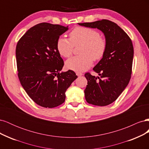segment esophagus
Returning <instances> with one entry per match:
<instances>
[{
    "instance_id": "obj_1",
    "label": "esophagus",
    "mask_w": 149,
    "mask_h": 149,
    "mask_svg": "<svg viewBox=\"0 0 149 149\" xmlns=\"http://www.w3.org/2000/svg\"><path fill=\"white\" fill-rule=\"evenodd\" d=\"M76 75H77L78 76H81L83 75V73H81V72H76Z\"/></svg>"
}]
</instances>
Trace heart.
I'll return each mask as SVG.
<instances>
[{"label":"heart","mask_w":149,"mask_h":149,"mask_svg":"<svg viewBox=\"0 0 149 149\" xmlns=\"http://www.w3.org/2000/svg\"><path fill=\"white\" fill-rule=\"evenodd\" d=\"M70 39L64 37L58 38L56 48L60 55L65 58L70 57L74 46L81 45V55L71 57L66 61L67 68L82 71L88 69L93 64V60H100L106 50V42L97 31L92 29L78 26L71 31Z\"/></svg>","instance_id":"b5f03b06"}]
</instances>
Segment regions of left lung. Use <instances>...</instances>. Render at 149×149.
Segmentation results:
<instances>
[{"instance_id":"obj_1","label":"left lung","mask_w":149,"mask_h":149,"mask_svg":"<svg viewBox=\"0 0 149 149\" xmlns=\"http://www.w3.org/2000/svg\"><path fill=\"white\" fill-rule=\"evenodd\" d=\"M78 24L97 29L104 35L107 45L106 52L93 68L101 78L89 73L84 74L88 81L84 96L86 101L91 104L109 105L123 93L131 77L134 57L132 41L119 26L110 20L103 19Z\"/></svg>"}]
</instances>
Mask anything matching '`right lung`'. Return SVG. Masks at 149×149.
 Segmentation results:
<instances>
[{"instance_id": "1", "label": "right lung", "mask_w": 149, "mask_h": 149, "mask_svg": "<svg viewBox=\"0 0 149 149\" xmlns=\"http://www.w3.org/2000/svg\"><path fill=\"white\" fill-rule=\"evenodd\" d=\"M68 26L41 23L30 28L18 42L15 55L20 82L29 97L47 108L60 106L65 92L78 78L73 71L61 72L63 60L56 48Z\"/></svg>"}]
</instances>
